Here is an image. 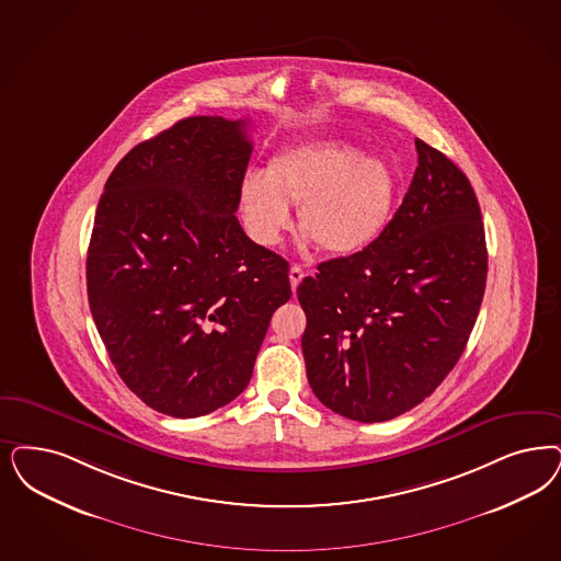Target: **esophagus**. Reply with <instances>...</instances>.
I'll use <instances>...</instances> for the list:
<instances>
[{
    "mask_svg": "<svg viewBox=\"0 0 561 561\" xmlns=\"http://www.w3.org/2000/svg\"><path fill=\"white\" fill-rule=\"evenodd\" d=\"M302 277H305V271H302V267H298V265H291V267H290L291 290H296V288H298V284H300V282H302Z\"/></svg>",
    "mask_w": 561,
    "mask_h": 561,
    "instance_id": "esophagus-1",
    "label": "esophagus"
}]
</instances>
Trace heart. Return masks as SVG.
Instances as JSON below:
<instances>
[{"label":"heart","mask_w":561,"mask_h":561,"mask_svg":"<svg viewBox=\"0 0 561 561\" xmlns=\"http://www.w3.org/2000/svg\"><path fill=\"white\" fill-rule=\"evenodd\" d=\"M242 211L252 238L275 247L291 228L290 205L300 228L329 254L367 249L386 226L393 178L381 159L342 140L294 147L271 159L267 174L242 182Z\"/></svg>","instance_id":"obj_1"}]
</instances>
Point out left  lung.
<instances>
[{
	"label": "left lung",
	"instance_id": "8db88e82",
	"mask_svg": "<svg viewBox=\"0 0 561 561\" xmlns=\"http://www.w3.org/2000/svg\"><path fill=\"white\" fill-rule=\"evenodd\" d=\"M414 145L416 172L383 232L298 286L310 387L358 423H383L428 398L460 360L483 302L477 194L442 151Z\"/></svg>",
	"mask_w": 561,
	"mask_h": 561
}]
</instances>
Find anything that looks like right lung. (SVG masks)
<instances>
[{"label": "right lung", "instance_id": "obj_1", "mask_svg": "<svg viewBox=\"0 0 561 561\" xmlns=\"http://www.w3.org/2000/svg\"><path fill=\"white\" fill-rule=\"evenodd\" d=\"M252 142L244 119H180L107 178L87 254L99 335L130 391L194 419L251 381L290 265L238 217Z\"/></svg>", "mask_w": 561, "mask_h": 561}]
</instances>
